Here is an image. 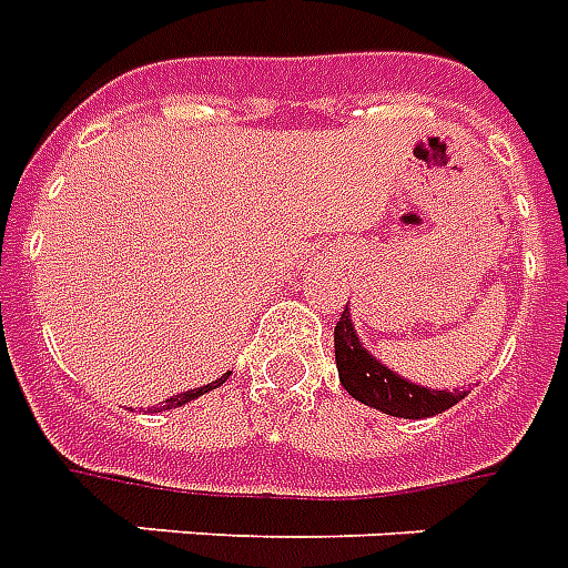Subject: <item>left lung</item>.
I'll use <instances>...</instances> for the list:
<instances>
[{"label": "left lung", "instance_id": "left-lung-1", "mask_svg": "<svg viewBox=\"0 0 568 568\" xmlns=\"http://www.w3.org/2000/svg\"><path fill=\"white\" fill-rule=\"evenodd\" d=\"M335 365H338L341 386L353 398L386 413V416H400V419H428V416L455 407L467 395L458 389H428V386H416V383L398 377L395 371L386 368L362 347L347 308L335 326Z\"/></svg>", "mask_w": 568, "mask_h": 568}]
</instances>
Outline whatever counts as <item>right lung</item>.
<instances>
[{
    "mask_svg": "<svg viewBox=\"0 0 568 568\" xmlns=\"http://www.w3.org/2000/svg\"><path fill=\"white\" fill-rule=\"evenodd\" d=\"M227 377H230V374H224V377H219V381H212V383H206V386H200V389H191V392H182V395H173V398L164 400V407H158V413L173 410V407H182V404H187V400H194V398H200V395H206V392L219 389L221 383L227 381Z\"/></svg>",
    "mask_w": 568,
    "mask_h": 568,
    "instance_id": "obj_1",
    "label": "right lung"
}]
</instances>
